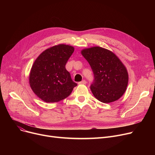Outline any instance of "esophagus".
Wrapping results in <instances>:
<instances>
[{
    "label": "esophagus",
    "mask_w": 155,
    "mask_h": 155,
    "mask_svg": "<svg viewBox=\"0 0 155 155\" xmlns=\"http://www.w3.org/2000/svg\"><path fill=\"white\" fill-rule=\"evenodd\" d=\"M87 83V82L85 80H83L82 81H81V82H78V84H85Z\"/></svg>",
    "instance_id": "obj_1"
}]
</instances>
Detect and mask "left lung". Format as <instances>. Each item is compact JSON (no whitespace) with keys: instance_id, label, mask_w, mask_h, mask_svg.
Here are the masks:
<instances>
[{"instance_id":"left-lung-1","label":"left lung","mask_w":155,"mask_h":155,"mask_svg":"<svg viewBox=\"0 0 155 155\" xmlns=\"http://www.w3.org/2000/svg\"><path fill=\"white\" fill-rule=\"evenodd\" d=\"M94 73L91 85L95 98L103 103L118 100L124 94L128 83L126 67L110 51L95 46L82 51Z\"/></svg>"}]
</instances>
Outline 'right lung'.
<instances>
[{
    "instance_id": "obj_1",
    "label": "right lung",
    "mask_w": 155,
    "mask_h": 155,
    "mask_svg": "<svg viewBox=\"0 0 155 155\" xmlns=\"http://www.w3.org/2000/svg\"><path fill=\"white\" fill-rule=\"evenodd\" d=\"M74 48L59 45L41 54L32 65L29 84L34 93L46 102H57L68 97L77 84L66 70Z\"/></svg>"
}]
</instances>
